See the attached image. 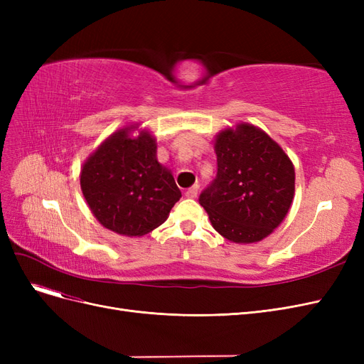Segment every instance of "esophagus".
<instances>
[{"mask_svg":"<svg viewBox=\"0 0 364 364\" xmlns=\"http://www.w3.org/2000/svg\"><path fill=\"white\" fill-rule=\"evenodd\" d=\"M197 190H199V186L194 185V186H191V188H188V190L185 191V196L188 197V199H196V197H197Z\"/></svg>","mask_w":364,"mask_h":364,"instance_id":"esophagus-1","label":"esophagus"}]
</instances>
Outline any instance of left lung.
I'll return each mask as SVG.
<instances>
[{"label": "left lung", "instance_id": "1", "mask_svg": "<svg viewBox=\"0 0 364 364\" xmlns=\"http://www.w3.org/2000/svg\"><path fill=\"white\" fill-rule=\"evenodd\" d=\"M217 176L200 193L211 225L234 243H255L287 215L294 194V167L267 134L238 124L215 139Z\"/></svg>", "mask_w": 364, "mask_h": 364}]
</instances>
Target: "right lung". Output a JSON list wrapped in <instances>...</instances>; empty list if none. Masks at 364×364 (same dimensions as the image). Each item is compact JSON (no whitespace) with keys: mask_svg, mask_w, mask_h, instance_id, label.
<instances>
[{"mask_svg":"<svg viewBox=\"0 0 364 364\" xmlns=\"http://www.w3.org/2000/svg\"><path fill=\"white\" fill-rule=\"evenodd\" d=\"M80 185L92 214L121 235L141 237L162 225L182 193L173 174L156 159L149 132L138 138L121 129L83 165Z\"/></svg>","mask_w":364,"mask_h":364,"instance_id":"right-lung-1","label":"right lung"}]
</instances>
